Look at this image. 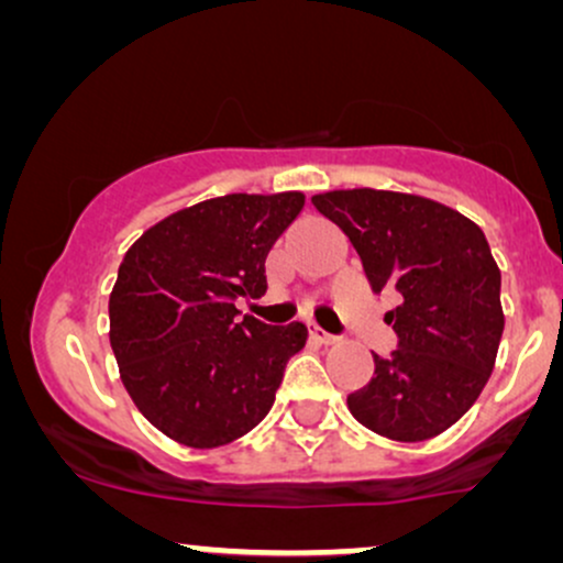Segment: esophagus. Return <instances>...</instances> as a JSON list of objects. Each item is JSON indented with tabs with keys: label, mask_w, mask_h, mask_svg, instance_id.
Listing matches in <instances>:
<instances>
[{
	"label": "esophagus",
	"mask_w": 563,
	"mask_h": 563,
	"mask_svg": "<svg viewBox=\"0 0 563 563\" xmlns=\"http://www.w3.org/2000/svg\"><path fill=\"white\" fill-rule=\"evenodd\" d=\"M309 333H312V339L318 341V344H322V346H333L335 341H339V335H333V333L322 331V328H318V325L309 328Z\"/></svg>",
	"instance_id": "esophagus-1"
}]
</instances>
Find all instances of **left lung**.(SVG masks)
Returning <instances> with one entry per match:
<instances>
[{
	"mask_svg": "<svg viewBox=\"0 0 563 563\" xmlns=\"http://www.w3.org/2000/svg\"><path fill=\"white\" fill-rule=\"evenodd\" d=\"M312 203L344 230L373 290L402 296L386 312L399 349L373 354L376 373L349 394V410L394 442L442 434L487 386L506 325L500 269L482 228L412 192L354 187L318 192Z\"/></svg>",
	"mask_w": 563,
	"mask_h": 563,
	"instance_id": "8db88e82",
	"label": "left lung"
}]
</instances>
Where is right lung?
Returning a JSON list of instances; mask_svg holds the SVG:
<instances>
[{"instance_id":"add662e5","label":"right lung","mask_w":563,"mask_h":563,"mask_svg":"<svg viewBox=\"0 0 563 563\" xmlns=\"http://www.w3.org/2000/svg\"><path fill=\"white\" fill-rule=\"evenodd\" d=\"M303 192L200 200L126 251L111 290V346L137 410L185 448L249 434L275 402L307 325L238 320V296L267 290L264 262L303 209Z\"/></svg>"}]
</instances>
